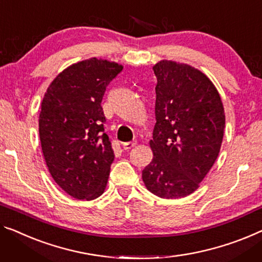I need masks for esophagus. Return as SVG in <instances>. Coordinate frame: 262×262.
Here are the masks:
<instances>
[{
	"instance_id": "34e87169",
	"label": "esophagus",
	"mask_w": 262,
	"mask_h": 262,
	"mask_svg": "<svg viewBox=\"0 0 262 262\" xmlns=\"http://www.w3.org/2000/svg\"><path fill=\"white\" fill-rule=\"evenodd\" d=\"M135 144H136V141H129V142L122 143V147H123L124 150H129V149H132L133 147L135 146Z\"/></svg>"
}]
</instances>
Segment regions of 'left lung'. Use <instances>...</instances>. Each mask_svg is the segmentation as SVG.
<instances>
[{
  "label": "left lung",
  "instance_id": "left-lung-1",
  "mask_svg": "<svg viewBox=\"0 0 262 262\" xmlns=\"http://www.w3.org/2000/svg\"><path fill=\"white\" fill-rule=\"evenodd\" d=\"M154 158L142 170L147 189L180 199L198 189L220 151L225 129L221 97L208 77L190 66L161 61L154 67Z\"/></svg>",
  "mask_w": 262,
  "mask_h": 262
}]
</instances>
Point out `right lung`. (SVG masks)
<instances>
[{
    "instance_id": "right-lung-1",
    "label": "right lung",
    "mask_w": 262,
    "mask_h": 262,
    "mask_svg": "<svg viewBox=\"0 0 262 262\" xmlns=\"http://www.w3.org/2000/svg\"><path fill=\"white\" fill-rule=\"evenodd\" d=\"M122 66L91 58L70 66L52 82L41 104L38 132L48 169L79 200H94L107 186L114 161L101 107L107 85Z\"/></svg>"
}]
</instances>
